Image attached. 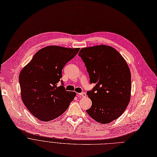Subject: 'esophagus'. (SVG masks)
<instances>
[{"label":"esophagus","instance_id":"34e87169","mask_svg":"<svg viewBox=\"0 0 157 157\" xmlns=\"http://www.w3.org/2000/svg\"><path fill=\"white\" fill-rule=\"evenodd\" d=\"M79 95H80V96H82L83 98H85V97H86V93H84V92H82V93H79Z\"/></svg>","mask_w":157,"mask_h":157}]
</instances>
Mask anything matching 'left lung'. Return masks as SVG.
<instances>
[{
	"label": "left lung",
	"instance_id": "8db88e82",
	"mask_svg": "<svg viewBox=\"0 0 157 157\" xmlns=\"http://www.w3.org/2000/svg\"><path fill=\"white\" fill-rule=\"evenodd\" d=\"M78 56L84 62L90 83L95 84L86 92L92 102L86 113L101 124L117 119L131 97V75L126 60L114 48L105 45L82 48Z\"/></svg>",
	"mask_w": 157,
	"mask_h": 157
}]
</instances>
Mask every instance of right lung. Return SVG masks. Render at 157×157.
<instances>
[{"label":"right lung","mask_w":157,"mask_h":157,"mask_svg":"<svg viewBox=\"0 0 157 157\" xmlns=\"http://www.w3.org/2000/svg\"><path fill=\"white\" fill-rule=\"evenodd\" d=\"M80 48L49 46L38 51L21 70L19 83L22 101L34 117L50 121L60 116L75 97L67 91L60 80L62 70L74 57Z\"/></svg>","instance_id":"right-lung-1"}]
</instances>
